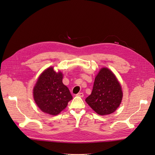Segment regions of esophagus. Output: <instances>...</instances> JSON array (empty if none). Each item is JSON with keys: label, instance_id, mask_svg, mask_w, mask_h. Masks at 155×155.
I'll use <instances>...</instances> for the list:
<instances>
[{"label": "esophagus", "instance_id": "esophagus-1", "mask_svg": "<svg viewBox=\"0 0 155 155\" xmlns=\"http://www.w3.org/2000/svg\"><path fill=\"white\" fill-rule=\"evenodd\" d=\"M76 96H79V97H84V94L82 93V92H79V93L76 94Z\"/></svg>", "mask_w": 155, "mask_h": 155}]
</instances>
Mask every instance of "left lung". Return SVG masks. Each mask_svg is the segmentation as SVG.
Listing matches in <instances>:
<instances>
[{"label":"left lung","instance_id":"8db88e82","mask_svg":"<svg viewBox=\"0 0 155 155\" xmlns=\"http://www.w3.org/2000/svg\"><path fill=\"white\" fill-rule=\"evenodd\" d=\"M122 97L121 86L115 74L108 68H103L95 78L92 91L86 102L97 114L106 115L117 110Z\"/></svg>","mask_w":155,"mask_h":155}]
</instances>
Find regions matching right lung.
Listing matches in <instances>:
<instances>
[{
	"instance_id": "obj_1",
	"label": "right lung",
	"mask_w": 155,
	"mask_h": 155,
	"mask_svg": "<svg viewBox=\"0 0 155 155\" xmlns=\"http://www.w3.org/2000/svg\"><path fill=\"white\" fill-rule=\"evenodd\" d=\"M61 72L56 73L53 67L45 69L33 88V98L40 109L52 115L63 110L72 100L69 89L63 83Z\"/></svg>"
}]
</instances>
